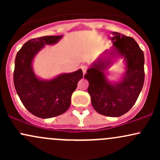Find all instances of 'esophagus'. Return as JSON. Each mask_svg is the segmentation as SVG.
Instances as JSON below:
<instances>
[{
  "instance_id": "obj_1",
  "label": "esophagus",
  "mask_w": 160,
  "mask_h": 160,
  "mask_svg": "<svg viewBox=\"0 0 160 160\" xmlns=\"http://www.w3.org/2000/svg\"><path fill=\"white\" fill-rule=\"evenodd\" d=\"M81 69L82 71V73H83V74H85L86 71H87V69H88V67H87V66H86V65H82L81 67Z\"/></svg>"
}]
</instances>
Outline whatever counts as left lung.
<instances>
[{
	"label": "left lung",
	"mask_w": 160,
	"mask_h": 160,
	"mask_svg": "<svg viewBox=\"0 0 160 160\" xmlns=\"http://www.w3.org/2000/svg\"><path fill=\"white\" fill-rule=\"evenodd\" d=\"M113 49L126 62V71L120 82L110 83L104 70L111 60H99L87 70L84 76L89 81L88 92L92 107L102 115L120 117L129 111L136 102L144 82V52L131 37L112 32ZM111 56H114L113 52Z\"/></svg>",
	"instance_id": "1"
}]
</instances>
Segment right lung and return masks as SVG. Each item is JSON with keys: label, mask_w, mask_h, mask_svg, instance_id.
I'll use <instances>...</instances> for the list:
<instances>
[{"label": "right lung", "mask_w": 160, "mask_h": 160, "mask_svg": "<svg viewBox=\"0 0 160 160\" xmlns=\"http://www.w3.org/2000/svg\"><path fill=\"white\" fill-rule=\"evenodd\" d=\"M62 36H43L29 40L17 52L13 82L22 103L33 115L47 119L64 113L71 105L72 93L82 78L81 69L63 74L48 81L38 79L32 68L33 58L47 44L57 43Z\"/></svg>", "instance_id": "add662e5"}]
</instances>
